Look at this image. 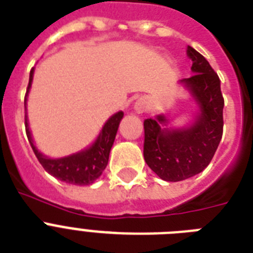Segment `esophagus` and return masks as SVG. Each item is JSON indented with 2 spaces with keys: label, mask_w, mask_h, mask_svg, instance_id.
Wrapping results in <instances>:
<instances>
[{
  "label": "esophagus",
  "mask_w": 253,
  "mask_h": 253,
  "mask_svg": "<svg viewBox=\"0 0 253 253\" xmlns=\"http://www.w3.org/2000/svg\"><path fill=\"white\" fill-rule=\"evenodd\" d=\"M134 110H135V113H138V114H142V113H144V111L147 110L146 101H144V99H138V101L135 102Z\"/></svg>",
  "instance_id": "34e87169"
}]
</instances>
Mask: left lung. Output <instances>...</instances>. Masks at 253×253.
Returning a JSON list of instances; mask_svg holds the SVG:
<instances>
[{
    "label": "left lung",
    "mask_w": 253,
    "mask_h": 253,
    "mask_svg": "<svg viewBox=\"0 0 253 253\" xmlns=\"http://www.w3.org/2000/svg\"><path fill=\"white\" fill-rule=\"evenodd\" d=\"M192 59L189 79L178 84L194 101L190 122L173 126L166 114L144 121V160L162 180L177 182L201 173L210 164L223 134V95L220 80L200 52L188 45Z\"/></svg>",
    "instance_id": "left-lung-1"
}]
</instances>
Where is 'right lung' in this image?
Wrapping results in <instances>:
<instances>
[{"instance_id": "1", "label": "right lung", "mask_w": 253, "mask_h": 253, "mask_svg": "<svg viewBox=\"0 0 253 253\" xmlns=\"http://www.w3.org/2000/svg\"><path fill=\"white\" fill-rule=\"evenodd\" d=\"M34 79V68L30 72V80L27 91H26L25 98V107L29 97V91L31 89ZM123 118V111H118L107 119L105 125L99 131L98 136L91 143L90 146H87L84 150L71 154L68 156L63 158H48L44 154H42L38 150L35 143H34L33 135L29 127V118L27 113L25 117L26 123V134L29 139L30 146L33 148L34 154L38 158L42 167L45 169V172H48L51 176L56 177L57 180L64 181L67 184L73 185H90L93 184L101 174L103 169L106 168L107 162H109V155L113 147V143L115 140V135L118 131L119 123Z\"/></svg>"}]
</instances>
